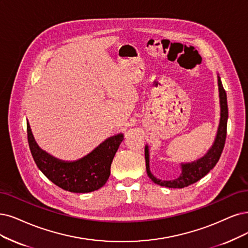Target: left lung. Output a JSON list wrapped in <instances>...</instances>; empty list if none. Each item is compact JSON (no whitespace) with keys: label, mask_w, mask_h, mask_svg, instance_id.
Wrapping results in <instances>:
<instances>
[{"label":"left lung","mask_w":248,"mask_h":248,"mask_svg":"<svg viewBox=\"0 0 248 248\" xmlns=\"http://www.w3.org/2000/svg\"><path fill=\"white\" fill-rule=\"evenodd\" d=\"M218 91H219V102H221V121H219L218 130L217 134L216 141L213 147L209 149L206 155L192 163L182 164V173L178 179L171 181H161L155 178L149 169V152L148 146L145 147V160H146V170L148 177L155 183V184L168 187V188H185L194 184L201 178L212 170L217 163L221 154L223 152L226 136H227V122H228V104H227V94L222 85L221 78H218Z\"/></svg>","instance_id":"left-lung-1"}]
</instances>
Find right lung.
I'll return each instance as SVG.
<instances>
[{
  "label": "right lung",
  "mask_w": 248,
  "mask_h": 248,
  "mask_svg": "<svg viewBox=\"0 0 248 248\" xmlns=\"http://www.w3.org/2000/svg\"><path fill=\"white\" fill-rule=\"evenodd\" d=\"M27 140L36 166L55 185L73 193H89L105 185L110 176L114 155L124 140V135L110 137L87 156L73 162L54 158L36 145L29 123Z\"/></svg>",
  "instance_id": "right-lung-1"
}]
</instances>
